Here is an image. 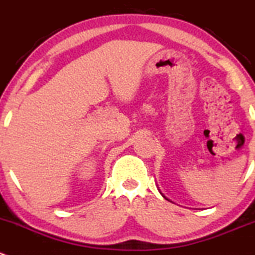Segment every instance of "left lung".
I'll return each mask as SVG.
<instances>
[{"label":"left lung","mask_w":255,"mask_h":255,"mask_svg":"<svg viewBox=\"0 0 255 255\" xmlns=\"http://www.w3.org/2000/svg\"><path fill=\"white\" fill-rule=\"evenodd\" d=\"M160 194H161V193H160ZM161 195H162V194H161ZM162 196H164V195H162ZM164 198H165V196H164ZM166 199V198H165ZM166 200H168V199H166Z\"/></svg>","instance_id":"obj_1"}]
</instances>
